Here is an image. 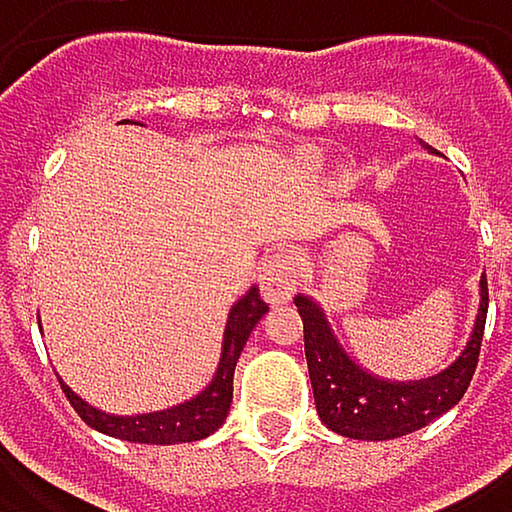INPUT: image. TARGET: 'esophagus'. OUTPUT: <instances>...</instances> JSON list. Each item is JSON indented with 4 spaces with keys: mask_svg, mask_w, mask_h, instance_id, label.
Listing matches in <instances>:
<instances>
[{
    "mask_svg": "<svg viewBox=\"0 0 512 512\" xmlns=\"http://www.w3.org/2000/svg\"><path fill=\"white\" fill-rule=\"evenodd\" d=\"M296 274H299V262L290 250L274 253L259 274V287H262V299L271 308L287 305L296 293Z\"/></svg>",
    "mask_w": 512,
    "mask_h": 512,
    "instance_id": "1",
    "label": "esophagus"
}]
</instances>
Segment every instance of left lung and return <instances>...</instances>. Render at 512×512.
<instances>
[{
	"label": "left lung",
	"mask_w": 512,
	"mask_h": 512,
	"mask_svg": "<svg viewBox=\"0 0 512 512\" xmlns=\"http://www.w3.org/2000/svg\"><path fill=\"white\" fill-rule=\"evenodd\" d=\"M296 308L305 323V360L320 421L339 437L378 443L427 427L464 397L479 360L485 311H489V287H485L482 274L479 311L464 351L437 375L415 381H391L360 366L339 342L336 329H332L326 311L320 308V302H314V296L299 293Z\"/></svg>",
	"instance_id": "left-lung-1"
}]
</instances>
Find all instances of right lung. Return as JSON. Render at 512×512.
Here are the masks:
<instances>
[{
  "instance_id": "obj_1",
  "label": "right lung",
  "mask_w": 512,
  "mask_h": 512,
  "mask_svg": "<svg viewBox=\"0 0 512 512\" xmlns=\"http://www.w3.org/2000/svg\"><path fill=\"white\" fill-rule=\"evenodd\" d=\"M140 124V121H131ZM268 305L259 299V287H250L228 311L225 332H222V351L213 378L207 381V388H201L192 400L176 403L158 412H137V415H115L91 406L75 394L66 381L60 378L63 394L69 397L72 409L82 415L85 424L94 430L106 433V437H118L127 443H146V446H176V443H195L210 437L213 430H219L232 409V388H235V366L238 357L250 339L253 326L262 320Z\"/></svg>"
}]
</instances>
